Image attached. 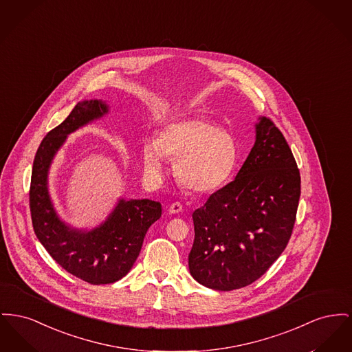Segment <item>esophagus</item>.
Returning <instances> with one entry per match:
<instances>
[{
  "mask_svg": "<svg viewBox=\"0 0 352 352\" xmlns=\"http://www.w3.org/2000/svg\"><path fill=\"white\" fill-rule=\"evenodd\" d=\"M184 210V207L182 205L179 204V202H174V204H171L170 207H168V211L171 212V214H178V212H181Z\"/></svg>",
  "mask_w": 352,
  "mask_h": 352,
  "instance_id": "esophagus-1",
  "label": "esophagus"
}]
</instances>
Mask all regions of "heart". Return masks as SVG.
Instances as JSON below:
<instances>
[{"instance_id":"1","label":"heart","mask_w":352,"mask_h":352,"mask_svg":"<svg viewBox=\"0 0 352 352\" xmlns=\"http://www.w3.org/2000/svg\"><path fill=\"white\" fill-rule=\"evenodd\" d=\"M166 158L175 161L184 186L195 192H211L225 186L238 162V145L228 130L198 116L165 124L158 138H146L142 161L151 178H162Z\"/></svg>"}]
</instances>
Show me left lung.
I'll return each mask as SVG.
<instances>
[{"label": "left lung", "instance_id": "1", "mask_svg": "<svg viewBox=\"0 0 352 352\" xmlns=\"http://www.w3.org/2000/svg\"><path fill=\"white\" fill-rule=\"evenodd\" d=\"M300 174L280 130L266 117L235 179L192 212L191 276L208 289H242L259 279L289 243Z\"/></svg>", "mask_w": 352, "mask_h": 352}]
</instances>
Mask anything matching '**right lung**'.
I'll return each instance as SVG.
<instances>
[{
  "label": "right lung",
  "mask_w": 352,
  "mask_h": 352,
  "mask_svg": "<svg viewBox=\"0 0 352 352\" xmlns=\"http://www.w3.org/2000/svg\"><path fill=\"white\" fill-rule=\"evenodd\" d=\"M107 113L104 101L86 100L46 134L34 157L29 192L33 228L42 246L63 269L90 285H109L124 276L140 255L147 230L162 214L160 202L120 198L91 230L72 228L60 218L49 192L52 162L69 134Z\"/></svg>",
  "instance_id": "add662e5"
}]
</instances>
